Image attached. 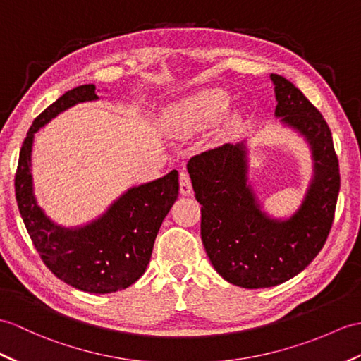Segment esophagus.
<instances>
[{
    "label": "esophagus",
    "mask_w": 361,
    "mask_h": 361,
    "mask_svg": "<svg viewBox=\"0 0 361 361\" xmlns=\"http://www.w3.org/2000/svg\"><path fill=\"white\" fill-rule=\"evenodd\" d=\"M180 194L181 195H190L192 194V183L188 172H180Z\"/></svg>",
    "instance_id": "1"
}]
</instances>
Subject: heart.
<instances>
[{
    "label": "heart",
    "instance_id": "obj_1",
    "mask_svg": "<svg viewBox=\"0 0 361 361\" xmlns=\"http://www.w3.org/2000/svg\"><path fill=\"white\" fill-rule=\"evenodd\" d=\"M229 106L228 92L209 87L172 104L167 111V121L180 133H192L219 121Z\"/></svg>",
    "mask_w": 361,
    "mask_h": 361
}]
</instances>
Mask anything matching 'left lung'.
<instances>
[{
    "label": "left lung",
    "mask_w": 361,
    "mask_h": 361,
    "mask_svg": "<svg viewBox=\"0 0 361 361\" xmlns=\"http://www.w3.org/2000/svg\"><path fill=\"white\" fill-rule=\"evenodd\" d=\"M275 118L307 142L312 177L297 211L274 219L249 183L246 141L192 157L188 172L201 204V240L215 271L246 289L272 288L300 274L329 235L340 190L338 158L323 115L290 81L271 73Z\"/></svg>",
    "instance_id": "obj_1"
}]
</instances>
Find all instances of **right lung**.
Here are the masks:
<instances>
[{"mask_svg":"<svg viewBox=\"0 0 361 361\" xmlns=\"http://www.w3.org/2000/svg\"><path fill=\"white\" fill-rule=\"evenodd\" d=\"M94 85L67 90L33 120L20 150L15 195L24 226L44 264L69 286L111 294L129 288L145 274L157 233L175 200L178 172L128 189L90 223L64 228L50 220L33 192L32 146L35 133L67 109L97 102Z\"/></svg>","mask_w":361,"mask_h":361,"instance_id":"right-lung-1","label":"right lung"}]
</instances>
